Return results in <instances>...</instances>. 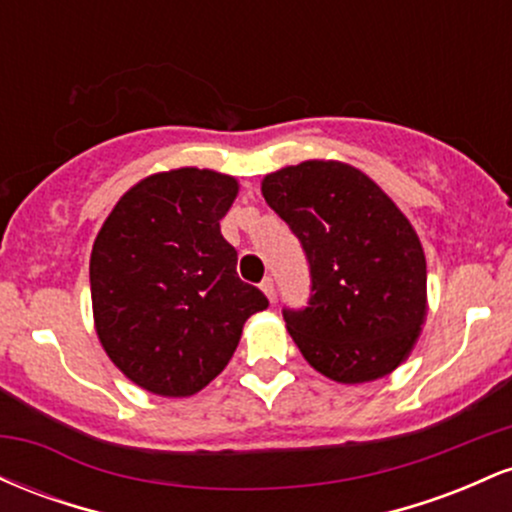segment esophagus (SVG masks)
<instances>
[{
    "label": "esophagus",
    "instance_id": "esophagus-1",
    "mask_svg": "<svg viewBox=\"0 0 512 512\" xmlns=\"http://www.w3.org/2000/svg\"><path fill=\"white\" fill-rule=\"evenodd\" d=\"M260 289H262L264 296L269 298V303H274V296H276V289H274V279H269V276H267V279H264L262 284H260Z\"/></svg>",
    "mask_w": 512,
    "mask_h": 512
}]
</instances>
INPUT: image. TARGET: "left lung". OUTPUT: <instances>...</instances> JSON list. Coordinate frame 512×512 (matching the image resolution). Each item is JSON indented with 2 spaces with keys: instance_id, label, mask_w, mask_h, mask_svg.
Masks as SVG:
<instances>
[{
  "instance_id": "left-lung-1",
  "label": "left lung",
  "mask_w": 512,
  "mask_h": 512,
  "mask_svg": "<svg viewBox=\"0 0 512 512\" xmlns=\"http://www.w3.org/2000/svg\"><path fill=\"white\" fill-rule=\"evenodd\" d=\"M262 195L310 262L308 308L286 330L317 373L342 385L390 375L426 322V255L402 209L363 170L313 158L262 178Z\"/></svg>"
}]
</instances>
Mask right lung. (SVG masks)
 <instances>
[{
    "mask_svg": "<svg viewBox=\"0 0 512 512\" xmlns=\"http://www.w3.org/2000/svg\"><path fill=\"white\" fill-rule=\"evenodd\" d=\"M233 175L173 168L117 199L93 240V325L110 361L142 390L190 397L231 361L250 315L269 305L238 279L221 219Z\"/></svg>",
    "mask_w": 512,
    "mask_h": 512,
    "instance_id": "add662e5",
    "label": "right lung"
}]
</instances>
